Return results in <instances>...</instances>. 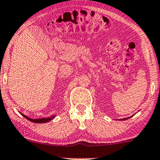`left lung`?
Masks as SVG:
<instances>
[{
    "mask_svg": "<svg viewBox=\"0 0 160 160\" xmlns=\"http://www.w3.org/2000/svg\"><path fill=\"white\" fill-rule=\"evenodd\" d=\"M127 118H124V119H123V120H124V121H125V120H127Z\"/></svg>",
    "mask_w": 160,
    "mask_h": 160,
    "instance_id": "8db88e82",
    "label": "left lung"
}]
</instances>
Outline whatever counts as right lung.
I'll return each mask as SVG.
<instances>
[{
  "mask_svg": "<svg viewBox=\"0 0 160 160\" xmlns=\"http://www.w3.org/2000/svg\"><path fill=\"white\" fill-rule=\"evenodd\" d=\"M22 115L24 116V117L25 118H27L28 121L33 122V123H46V122L50 121L51 120H52L54 118V116H52V117L46 118H40V119H31V118H28L27 116H25L23 114H22Z\"/></svg>",
  "mask_w": 160,
  "mask_h": 160,
  "instance_id": "right-lung-1",
  "label": "right lung"
}]
</instances>
